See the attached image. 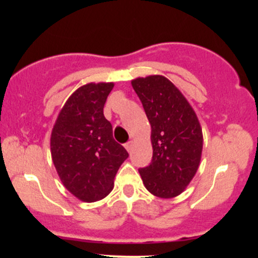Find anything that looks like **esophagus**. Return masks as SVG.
Segmentation results:
<instances>
[{"label":"esophagus","mask_w":258,"mask_h":258,"mask_svg":"<svg viewBox=\"0 0 258 258\" xmlns=\"http://www.w3.org/2000/svg\"><path fill=\"white\" fill-rule=\"evenodd\" d=\"M125 148L127 149V152L131 153V150H132V148H133V142L132 141L127 142V143L125 144Z\"/></svg>","instance_id":"1"}]
</instances>
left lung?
Returning a JSON list of instances; mask_svg holds the SVG:
<instances>
[{
	"instance_id": "left-lung-1",
	"label": "left lung",
	"mask_w": 258,
	"mask_h": 258,
	"mask_svg": "<svg viewBox=\"0 0 258 258\" xmlns=\"http://www.w3.org/2000/svg\"><path fill=\"white\" fill-rule=\"evenodd\" d=\"M131 84L152 126L153 159L139 173L153 195L174 198L199 167L203 152L199 120L185 97L165 76L138 78Z\"/></svg>"
}]
</instances>
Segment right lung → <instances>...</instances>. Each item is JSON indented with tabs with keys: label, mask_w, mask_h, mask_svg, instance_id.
I'll return each mask as SVG.
<instances>
[{
	"label": "right lung",
	"mask_w": 258,
	"mask_h": 258,
	"mask_svg": "<svg viewBox=\"0 0 258 258\" xmlns=\"http://www.w3.org/2000/svg\"><path fill=\"white\" fill-rule=\"evenodd\" d=\"M114 84H87L76 90L59 112L51 135L53 164L65 188L86 203L105 198L128 153L112 137L103 114Z\"/></svg>",
	"instance_id": "add662e5"
}]
</instances>
